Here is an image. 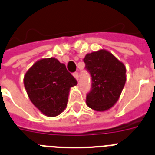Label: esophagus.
<instances>
[{
  "label": "esophagus",
  "mask_w": 155,
  "mask_h": 155,
  "mask_svg": "<svg viewBox=\"0 0 155 155\" xmlns=\"http://www.w3.org/2000/svg\"><path fill=\"white\" fill-rule=\"evenodd\" d=\"M73 76L75 78V79H76V80H79V73H78L77 71H75V72H74L73 73Z\"/></svg>",
  "instance_id": "34e87169"
}]
</instances>
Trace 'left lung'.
Masks as SVG:
<instances>
[{
    "instance_id": "obj_1",
    "label": "left lung",
    "mask_w": 155,
    "mask_h": 155,
    "mask_svg": "<svg viewBox=\"0 0 155 155\" xmlns=\"http://www.w3.org/2000/svg\"><path fill=\"white\" fill-rule=\"evenodd\" d=\"M84 62L91 77V90L86 96L87 106L97 111L110 109L125 85V66L106 50L87 54Z\"/></svg>"
}]
</instances>
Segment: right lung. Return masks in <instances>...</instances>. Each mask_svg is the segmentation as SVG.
<instances>
[{
	"mask_svg": "<svg viewBox=\"0 0 155 155\" xmlns=\"http://www.w3.org/2000/svg\"><path fill=\"white\" fill-rule=\"evenodd\" d=\"M25 87L32 104L45 115L56 116L64 110L69 90L77 81L56 58L36 62L24 78Z\"/></svg>",
	"mask_w": 155,
	"mask_h": 155,
	"instance_id": "add662e5",
	"label": "right lung"
}]
</instances>
